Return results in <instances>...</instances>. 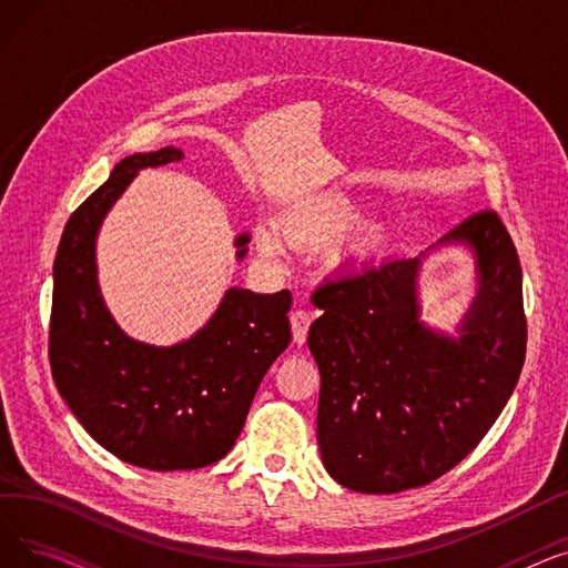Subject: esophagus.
<instances>
[{
	"mask_svg": "<svg viewBox=\"0 0 568 568\" xmlns=\"http://www.w3.org/2000/svg\"><path fill=\"white\" fill-rule=\"evenodd\" d=\"M313 320H315V315L311 311H306V308L292 311L290 324H292V338H294L296 345H304L306 343V336H308V329H311Z\"/></svg>",
	"mask_w": 568,
	"mask_h": 568,
	"instance_id": "34e87169",
	"label": "esophagus"
}]
</instances>
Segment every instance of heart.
Listing matches in <instances>:
<instances>
[{
  "mask_svg": "<svg viewBox=\"0 0 568 568\" xmlns=\"http://www.w3.org/2000/svg\"><path fill=\"white\" fill-rule=\"evenodd\" d=\"M362 223V209L352 197L343 193H326L320 195L304 206L290 212L281 230L287 239V244L296 248H329ZM257 248L266 257L281 255V242L272 230L257 232Z\"/></svg>",
  "mask_w": 568,
  "mask_h": 568,
  "instance_id": "heart-1",
  "label": "heart"
}]
</instances>
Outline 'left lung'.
Returning a JSON list of instances; mask_svg holds the SVG:
<instances>
[{"mask_svg":"<svg viewBox=\"0 0 568 568\" xmlns=\"http://www.w3.org/2000/svg\"><path fill=\"white\" fill-rule=\"evenodd\" d=\"M442 242L469 244L479 294L460 338L419 322V257L324 281L308 347L320 368L317 442L334 479L392 495L433 484L479 444L514 394L527 349L523 268L493 209Z\"/></svg>","mask_w":568,"mask_h":568,"instance_id":"1","label":"left lung"}]
</instances>
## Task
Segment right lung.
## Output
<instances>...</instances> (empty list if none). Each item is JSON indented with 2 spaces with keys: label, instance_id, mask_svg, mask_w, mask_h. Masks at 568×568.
Wrapping results in <instances>:
<instances>
[{
  "label": "right lung",
  "instance_id": "add662e5",
  "mask_svg": "<svg viewBox=\"0 0 568 568\" xmlns=\"http://www.w3.org/2000/svg\"><path fill=\"white\" fill-rule=\"evenodd\" d=\"M174 146L119 161L71 214L54 257L48 356L59 394L105 452L154 471L221 460L244 428L257 386L290 345V290L230 287L189 341L154 347L129 338L97 283V232L142 168L182 161ZM248 234L236 239L246 253Z\"/></svg>",
  "mask_w": 568,
  "mask_h": 568
}]
</instances>
